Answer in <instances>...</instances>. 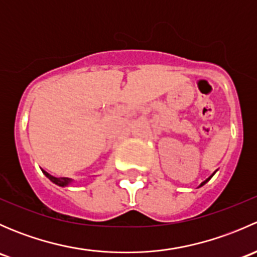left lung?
Wrapping results in <instances>:
<instances>
[{"label": "left lung", "instance_id": "left-lung-1", "mask_svg": "<svg viewBox=\"0 0 257 257\" xmlns=\"http://www.w3.org/2000/svg\"><path fill=\"white\" fill-rule=\"evenodd\" d=\"M211 177H212V175H211ZM211 177H210L209 179H206V180H205V181H204V183H201V185H204V184H205V183H208V181L210 180V179H211ZM201 185H200V186H201Z\"/></svg>", "mask_w": 257, "mask_h": 257}]
</instances>
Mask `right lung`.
I'll return each instance as SVG.
<instances>
[{"mask_svg":"<svg viewBox=\"0 0 257 257\" xmlns=\"http://www.w3.org/2000/svg\"><path fill=\"white\" fill-rule=\"evenodd\" d=\"M43 173H45V175L49 179V180L53 181L54 184H57V185H59V186H66L67 184L71 181V179H68V178H54L53 175L48 174V173H46V172H43Z\"/></svg>","mask_w":257,"mask_h":257,"instance_id":"add662e5","label":"right lung"}]
</instances>
